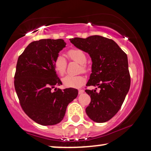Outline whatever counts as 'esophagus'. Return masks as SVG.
Returning <instances> with one entry per match:
<instances>
[{
	"instance_id": "esophagus-1",
	"label": "esophagus",
	"mask_w": 151,
	"mask_h": 151,
	"mask_svg": "<svg viewBox=\"0 0 151 151\" xmlns=\"http://www.w3.org/2000/svg\"><path fill=\"white\" fill-rule=\"evenodd\" d=\"M84 93L83 89H79V90H78V93H79V94H82V93Z\"/></svg>"
}]
</instances>
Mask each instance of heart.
I'll list each match as a JSON object with an SVG mask.
<instances>
[{
  "label": "heart",
  "mask_w": 151,
  "mask_h": 151,
  "mask_svg": "<svg viewBox=\"0 0 151 151\" xmlns=\"http://www.w3.org/2000/svg\"><path fill=\"white\" fill-rule=\"evenodd\" d=\"M67 54L69 59L76 61L80 64V69L82 71H86V56L83 51L79 49H71L67 51ZM53 68L55 72L59 76H63L65 73L66 68H67V61L65 58L59 55L55 58L53 61ZM85 82V79L82 76H67L63 79V82L64 85L67 87L78 88L81 86Z\"/></svg>",
  "instance_id": "obj_1"
}]
</instances>
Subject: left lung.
<instances>
[{"instance_id": "left-lung-1", "label": "left lung", "mask_w": 151, "mask_h": 151, "mask_svg": "<svg viewBox=\"0 0 151 151\" xmlns=\"http://www.w3.org/2000/svg\"><path fill=\"white\" fill-rule=\"evenodd\" d=\"M74 46L89 54L92 73L86 86H98L86 89L91 102L86 109L88 117L98 123L106 122L120 109L131 85L127 55L115 41L100 36L86 38H74Z\"/></svg>"}]
</instances>
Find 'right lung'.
<instances>
[{
    "label": "right lung",
    "mask_w": 151,
    "mask_h": 151,
    "mask_svg": "<svg viewBox=\"0 0 151 151\" xmlns=\"http://www.w3.org/2000/svg\"><path fill=\"white\" fill-rule=\"evenodd\" d=\"M63 39L31 42L18 59L14 86L24 112L36 123L55 125L63 120L68 104L78 96L73 88H55L62 82L53 61L65 47Z\"/></svg>",
    "instance_id": "1"
}]
</instances>
